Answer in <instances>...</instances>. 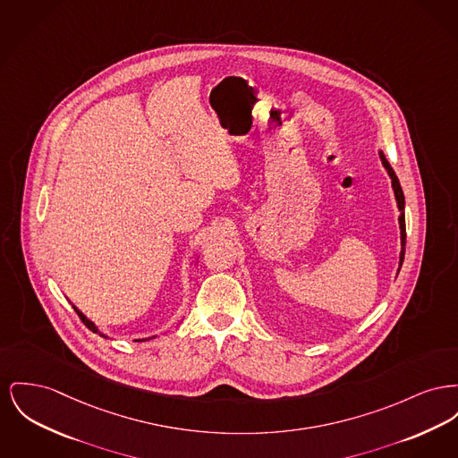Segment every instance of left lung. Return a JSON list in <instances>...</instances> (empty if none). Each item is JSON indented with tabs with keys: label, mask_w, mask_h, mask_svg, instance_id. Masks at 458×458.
<instances>
[{
	"label": "left lung",
	"mask_w": 458,
	"mask_h": 458,
	"mask_svg": "<svg viewBox=\"0 0 458 458\" xmlns=\"http://www.w3.org/2000/svg\"><path fill=\"white\" fill-rule=\"evenodd\" d=\"M380 154V161L384 164V167L387 169V174H389V178H391V185H393V190H394V197H396V202H398V209L402 211V215H400V230H402V252H400V268H402V265H403L404 259V242H406V228H404V195L403 190H402V185H400V180H398V176H396V173L393 171V167L389 165V162L387 159L384 157V154L382 152H378Z\"/></svg>",
	"instance_id": "8db88e82"
}]
</instances>
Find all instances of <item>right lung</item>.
Segmentation results:
<instances>
[{"label": "right lung", "mask_w": 458, "mask_h": 458, "mask_svg": "<svg viewBox=\"0 0 458 458\" xmlns=\"http://www.w3.org/2000/svg\"><path fill=\"white\" fill-rule=\"evenodd\" d=\"M72 308H74V310H76V313H78V315H80V318H81L82 323H84V325H86V327H88V328H89V330H93V332H95V334H100V332H98V328H97V325H95V323L89 322V320H88V318H86V317H84V315H82L81 311H80V310H78V308H76V306H72ZM100 335H102V337H106V335H104V334H100ZM140 341H145V339H140Z\"/></svg>", "instance_id": "add662e5"}]
</instances>
